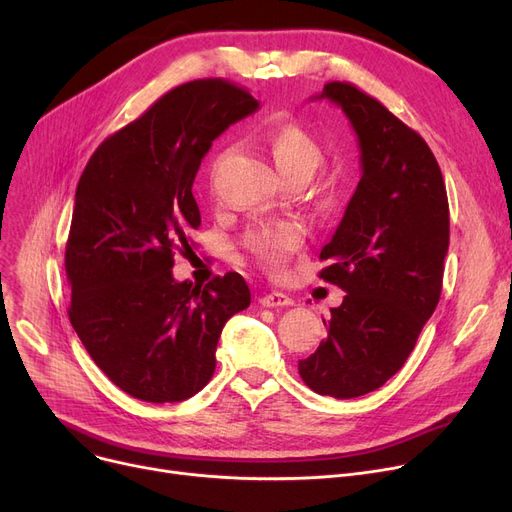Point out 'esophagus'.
Wrapping results in <instances>:
<instances>
[{"label":"esophagus","mask_w":512,"mask_h":512,"mask_svg":"<svg viewBox=\"0 0 512 512\" xmlns=\"http://www.w3.org/2000/svg\"><path fill=\"white\" fill-rule=\"evenodd\" d=\"M259 303L263 307H288V305H292V299L288 297V294L274 290V292H265L259 299Z\"/></svg>","instance_id":"34e87169"}]
</instances>
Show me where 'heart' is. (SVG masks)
Instances as JSON below:
<instances>
[{
	"label": "heart",
	"instance_id": "1",
	"mask_svg": "<svg viewBox=\"0 0 512 512\" xmlns=\"http://www.w3.org/2000/svg\"><path fill=\"white\" fill-rule=\"evenodd\" d=\"M265 145L286 182H307L315 170L324 164V147H321L313 132L299 124H282L272 128ZM305 236L307 230L299 220H280L249 230L242 245L265 270L276 272L282 270L286 261L303 247Z\"/></svg>",
	"mask_w": 512,
	"mask_h": 512
}]
</instances>
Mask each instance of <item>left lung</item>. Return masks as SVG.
Segmentation results:
<instances>
[{
	"label": "left lung",
	"mask_w": 512,
	"mask_h": 512,
	"mask_svg": "<svg viewBox=\"0 0 512 512\" xmlns=\"http://www.w3.org/2000/svg\"><path fill=\"white\" fill-rule=\"evenodd\" d=\"M340 105L361 147V180L319 259V278L346 297L324 319L317 351L299 361L317 394L355 398L405 365L438 307L450 211L438 161L421 134L353 83L317 95Z\"/></svg>",
	"instance_id": "8db88e82"
}]
</instances>
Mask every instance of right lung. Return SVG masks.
<instances>
[{
  "mask_svg": "<svg viewBox=\"0 0 512 512\" xmlns=\"http://www.w3.org/2000/svg\"><path fill=\"white\" fill-rule=\"evenodd\" d=\"M224 78L184 83L107 137L78 180L66 278L70 324L97 367L126 394L178 402L215 371L226 321L251 305L240 274L176 282L201 213L193 182L213 139L257 110Z\"/></svg>",
  "mask_w": 512,
  "mask_h": 512,
  "instance_id": "right-lung-1",
  "label": "right lung"
}]
</instances>
